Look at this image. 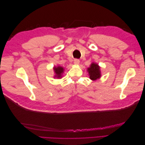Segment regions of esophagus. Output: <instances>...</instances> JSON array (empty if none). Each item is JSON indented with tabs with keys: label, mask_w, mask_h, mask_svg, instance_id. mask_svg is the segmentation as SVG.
<instances>
[{
	"label": "esophagus",
	"mask_w": 145,
	"mask_h": 145,
	"mask_svg": "<svg viewBox=\"0 0 145 145\" xmlns=\"http://www.w3.org/2000/svg\"><path fill=\"white\" fill-rule=\"evenodd\" d=\"M74 63H75V64H76V65H77V64H78V63H80V60H79V59H74Z\"/></svg>",
	"instance_id": "34e87169"
}]
</instances>
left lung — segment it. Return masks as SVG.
<instances>
[{
  "instance_id": "1",
  "label": "left lung",
  "mask_w": 145,
  "mask_h": 145,
  "mask_svg": "<svg viewBox=\"0 0 145 145\" xmlns=\"http://www.w3.org/2000/svg\"><path fill=\"white\" fill-rule=\"evenodd\" d=\"M88 71L89 72V78L91 80H95L100 77V67L97 64L92 63L90 67L88 68Z\"/></svg>"
}]
</instances>
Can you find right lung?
I'll use <instances>...</instances> for the list:
<instances>
[{
	"label": "right lung",
	"mask_w": 145,
	"mask_h": 145,
	"mask_svg": "<svg viewBox=\"0 0 145 145\" xmlns=\"http://www.w3.org/2000/svg\"><path fill=\"white\" fill-rule=\"evenodd\" d=\"M54 72L56 73V76L55 77H56L57 78H60L62 77V74L63 72V68L61 67H54Z\"/></svg>",
	"instance_id": "1"
}]
</instances>
